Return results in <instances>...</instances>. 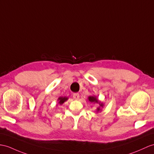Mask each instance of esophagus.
Returning a JSON list of instances; mask_svg holds the SVG:
<instances>
[{
	"instance_id": "34e87169",
	"label": "esophagus",
	"mask_w": 154,
	"mask_h": 154,
	"mask_svg": "<svg viewBox=\"0 0 154 154\" xmlns=\"http://www.w3.org/2000/svg\"><path fill=\"white\" fill-rule=\"evenodd\" d=\"M72 97L75 100H78V99H79V98H80V95L78 94V93H74Z\"/></svg>"
}]
</instances>
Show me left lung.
Here are the masks:
<instances>
[{
    "label": "left lung",
    "mask_w": 154,
    "mask_h": 154,
    "mask_svg": "<svg viewBox=\"0 0 154 154\" xmlns=\"http://www.w3.org/2000/svg\"><path fill=\"white\" fill-rule=\"evenodd\" d=\"M88 100H89V101L90 103H99V107H98V108H97V112H99L101 111V108L103 107L104 104H103V103L99 102V100L97 99V97H96L95 96H89V97H88Z\"/></svg>",
    "instance_id": "1"
}]
</instances>
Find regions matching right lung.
Segmentation results:
<instances>
[{
    "mask_svg": "<svg viewBox=\"0 0 154 154\" xmlns=\"http://www.w3.org/2000/svg\"><path fill=\"white\" fill-rule=\"evenodd\" d=\"M68 100V97H59V99H58V104H63L64 103L66 100Z\"/></svg>",
    "mask_w": 154,
    "mask_h": 154,
    "instance_id": "1",
    "label": "right lung"
}]
</instances>
